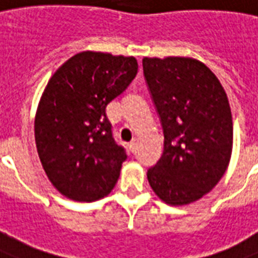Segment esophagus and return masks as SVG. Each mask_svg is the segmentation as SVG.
Instances as JSON below:
<instances>
[{"instance_id":"1","label":"esophagus","mask_w":258,"mask_h":258,"mask_svg":"<svg viewBox=\"0 0 258 258\" xmlns=\"http://www.w3.org/2000/svg\"><path fill=\"white\" fill-rule=\"evenodd\" d=\"M130 150H131L134 154L138 152V141H137V139H134V141L130 144Z\"/></svg>"}]
</instances>
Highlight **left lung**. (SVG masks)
Masks as SVG:
<instances>
[{"label":"left lung","mask_w":258,"mask_h":258,"mask_svg":"<svg viewBox=\"0 0 258 258\" xmlns=\"http://www.w3.org/2000/svg\"><path fill=\"white\" fill-rule=\"evenodd\" d=\"M144 76L164 133V150L148 169L164 202L200 200L226 172L232 117L223 86L205 64L186 57L144 58Z\"/></svg>","instance_id":"1"}]
</instances>
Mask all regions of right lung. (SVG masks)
I'll use <instances>...</instances> for the list:
<instances>
[{
    "label": "right lung",
    "mask_w": 258,
    "mask_h": 258,
    "mask_svg": "<svg viewBox=\"0 0 258 258\" xmlns=\"http://www.w3.org/2000/svg\"><path fill=\"white\" fill-rule=\"evenodd\" d=\"M134 57L82 51L51 76L35 116V144L53 186L75 201H95L117 182L127 153L113 137L106 105L134 81Z\"/></svg>",
    "instance_id": "1"
}]
</instances>
